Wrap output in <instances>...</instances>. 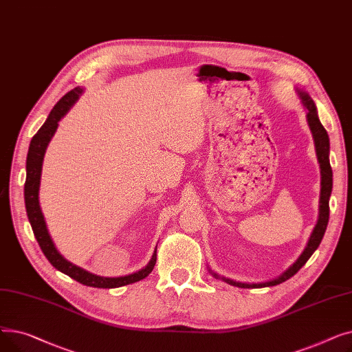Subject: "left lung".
<instances>
[{"label":"left lung","instance_id":"1","mask_svg":"<svg viewBox=\"0 0 352 352\" xmlns=\"http://www.w3.org/2000/svg\"><path fill=\"white\" fill-rule=\"evenodd\" d=\"M300 96L302 100L304 107L308 109L307 113V118H308V124L311 128V133L314 137V141H316V150H317V157H318V162L321 166V199H320V218L318 223L314 228L311 238L308 241L307 248L304 250V252L301 254V256L298 258V261L295 263L292 267H289L281 276L275 278L272 281L268 283H261V284H245V283H236L228 278H223L226 283L235 285V287H241V288H263V287H272V285H278L287 280H289L292 275L297 274L304 265L305 263L309 260V256L314 254L318 248V245L321 244V239L325 234L327 226H328V219H329V195L332 191V170L329 165V138L328 134L325 131V128L322 126L318 116H317V108L314 101L311 100V97L305 92L300 91ZM215 278H218V275L214 274Z\"/></svg>","mask_w":352,"mask_h":352}]
</instances>
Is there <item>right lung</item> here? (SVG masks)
<instances>
[{
  "mask_svg": "<svg viewBox=\"0 0 352 352\" xmlns=\"http://www.w3.org/2000/svg\"><path fill=\"white\" fill-rule=\"evenodd\" d=\"M82 92V88L77 87L71 89L69 92L55 104V107L51 109V113L44 122V125L38 129L30 144V150L27 155V178L24 186V199H25V208L27 215L30 219V224L32 227L34 235L36 238V243L40 244L47 260L52 264V267L57 268L58 271L67 274L72 280L78 281L82 285L94 287V288H117L122 285L133 284L137 281L144 280L145 276L151 274L154 270V265L157 263V251L154 252L151 261L148 263L145 268H142L138 272H134L131 275L118 276V278H105V276H98L91 274L77 265L68 263L65 258L54 247L52 239L48 234L44 215L40 208L38 202V190H40V179H41V168H43V160L47 150V145L50 140L52 138L55 129L58 126V121L67 114V111L71 108V105L76 102Z\"/></svg>",
  "mask_w": 352,
  "mask_h": 352,
  "instance_id": "add662e5",
  "label": "right lung"
}]
</instances>
